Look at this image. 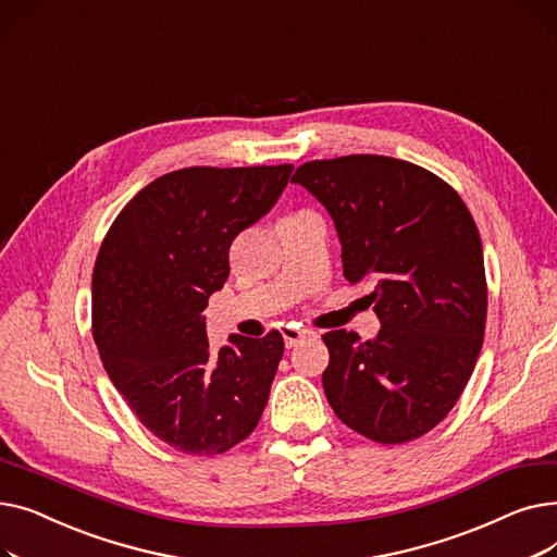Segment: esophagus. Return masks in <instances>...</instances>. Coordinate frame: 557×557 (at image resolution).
<instances>
[{"label": "esophagus", "mask_w": 557, "mask_h": 557, "mask_svg": "<svg viewBox=\"0 0 557 557\" xmlns=\"http://www.w3.org/2000/svg\"><path fill=\"white\" fill-rule=\"evenodd\" d=\"M282 336H284L286 347L290 349V347H298V343H302L305 338H309V336H313V334H311V332H307V330L294 327V325H286V327L282 330Z\"/></svg>", "instance_id": "esophagus-1"}]
</instances>
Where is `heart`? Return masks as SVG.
Wrapping results in <instances>:
<instances>
[{"mask_svg": "<svg viewBox=\"0 0 557 557\" xmlns=\"http://www.w3.org/2000/svg\"><path fill=\"white\" fill-rule=\"evenodd\" d=\"M298 216H305V214H294V216H288V219H298ZM288 219H284V221H288Z\"/></svg>", "mask_w": 557, "mask_h": 557, "instance_id": "1", "label": "heart"}]
</instances>
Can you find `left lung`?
I'll use <instances>...</instances> for the list:
<instances>
[{
    "label": "left lung",
    "instance_id": "obj_1",
    "mask_svg": "<svg viewBox=\"0 0 557 557\" xmlns=\"http://www.w3.org/2000/svg\"><path fill=\"white\" fill-rule=\"evenodd\" d=\"M290 183L330 212L343 275L372 282L382 320L372 341L347 330L323 336L327 401L374 443L416 441L451 411L483 345L487 286L476 223L445 181L386 156L313 160Z\"/></svg>",
    "mask_w": 557,
    "mask_h": 557
}]
</instances>
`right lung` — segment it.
I'll return each mask as SVG.
<instances>
[{"mask_svg":"<svg viewBox=\"0 0 557 557\" xmlns=\"http://www.w3.org/2000/svg\"><path fill=\"white\" fill-rule=\"evenodd\" d=\"M294 164L189 166L114 219L92 275V336L137 420L169 447L214 456L267 408L284 338L232 334L214 352L202 309L230 275L234 237L267 216Z\"/></svg>","mask_w":557,"mask_h":557,"instance_id":"right-lung-1","label":"right lung"}]
</instances>
